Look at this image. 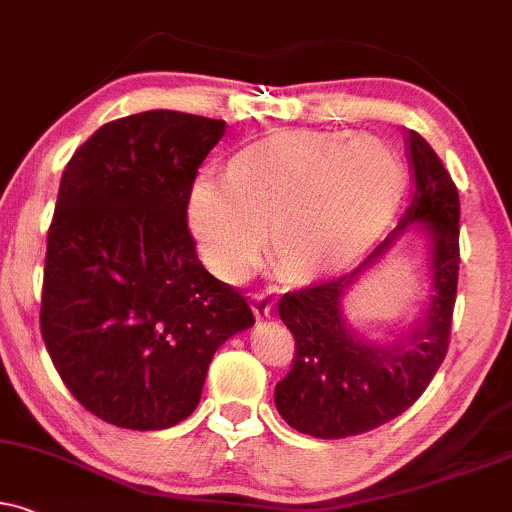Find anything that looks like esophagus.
Returning <instances> with one entry per match:
<instances>
[{"mask_svg":"<svg viewBox=\"0 0 512 512\" xmlns=\"http://www.w3.org/2000/svg\"><path fill=\"white\" fill-rule=\"evenodd\" d=\"M251 311L258 320L261 318H268L270 311H273V299H270L268 294H251Z\"/></svg>","mask_w":512,"mask_h":512,"instance_id":"1","label":"esophagus"}]
</instances>
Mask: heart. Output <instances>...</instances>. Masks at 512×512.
I'll list each match as a JSON object with an SVG mask.
<instances>
[{
  "label": "heart",
  "mask_w": 512,
  "mask_h": 512,
  "mask_svg": "<svg viewBox=\"0 0 512 512\" xmlns=\"http://www.w3.org/2000/svg\"><path fill=\"white\" fill-rule=\"evenodd\" d=\"M403 189L382 142L344 130H280L230 156L225 182L197 178L185 201L201 261L242 282L266 242L289 280L313 282L358 261Z\"/></svg>",
  "instance_id": "obj_1"
}]
</instances>
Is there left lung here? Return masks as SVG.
Listing matches in <instances>:
<instances>
[{
    "instance_id": "left-lung-1",
    "label": "left lung",
    "mask_w": 512,
    "mask_h": 512,
    "mask_svg": "<svg viewBox=\"0 0 512 512\" xmlns=\"http://www.w3.org/2000/svg\"><path fill=\"white\" fill-rule=\"evenodd\" d=\"M406 147L415 185L399 225L356 270L289 292L277 304L296 351L292 370L275 387V406L301 434L344 439L394 420L420 399L449 351L460 263L458 189L437 151L415 130H406ZM415 226L431 239L433 294L426 318L391 345L365 343L345 325L343 296Z\"/></svg>"
}]
</instances>
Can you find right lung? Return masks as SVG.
<instances>
[{"mask_svg":"<svg viewBox=\"0 0 512 512\" xmlns=\"http://www.w3.org/2000/svg\"><path fill=\"white\" fill-rule=\"evenodd\" d=\"M225 121L144 111L99 128L68 161L47 232L42 339L63 384L125 430L192 415L213 353L254 325L201 266L187 192Z\"/></svg>","mask_w":512,"mask_h":512,"instance_id":"right-lung-1","label":"right lung"}]
</instances>
